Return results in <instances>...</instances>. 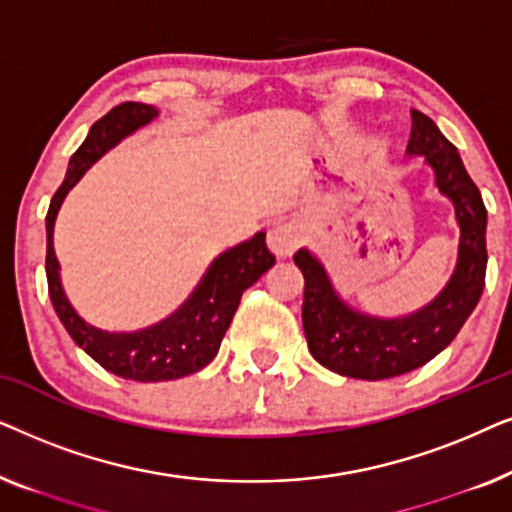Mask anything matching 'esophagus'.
<instances>
[{
    "label": "esophagus",
    "mask_w": 512,
    "mask_h": 512,
    "mask_svg": "<svg viewBox=\"0 0 512 512\" xmlns=\"http://www.w3.org/2000/svg\"><path fill=\"white\" fill-rule=\"evenodd\" d=\"M268 244L277 256H291L300 247V237L291 226H275L268 233Z\"/></svg>",
    "instance_id": "esophagus-1"
}]
</instances>
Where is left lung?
Segmentation results:
<instances>
[{
	"mask_svg": "<svg viewBox=\"0 0 512 512\" xmlns=\"http://www.w3.org/2000/svg\"><path fill=\"white\" fill-rule=\"evenodd\" d=\"M410 156H422L436 174L438 191L452 200L461 228L459 263L445 291L405 319H375L342 303L310 251L293 261L305 277L303 328L310 354L333 373L356 380L405 375L443 352L471 317L485 289L487 209L454 144L422 111H412Z\"/></svg>",
	"mask_w": 512,
	"mask_h": 512,
	"instance_id": "1",
	"label": "left lung"
}]
</instances>
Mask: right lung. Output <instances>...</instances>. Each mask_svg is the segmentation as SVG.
Returning <instances> with one entry per match:
<instances>
[{
	"label": "right lung",
	"instance_id": "add662e5",
	"mask_svg": "<svg viewBox=\"0 0 512 512\" xmlns=\"http://www.w3.org/2000/svg\"><path fill=\"white\" fill-rule=\"evenodd\" d=\"M158 111L151 104L123 102L104 114L90 128L86 142L69 160L58 191L46 214V279L48 296L58 312L62 326L83 352L100 363L104 370L123 380L163 382L193 375L207 366L219 352L223 335L235 317L242 293L258 282L263 272L275 265V254L268 249L265 233H258L249 242L223 251L195 286L184 305L170 317L135 333L102 331L79 317L65 296L60 282V263L53 249V223L69 188L83 177V172L118 144L130 132L142 128Z\"/></svg>",
	"mask_w": 512,
	"mask_h": 512
}]
</instances>
